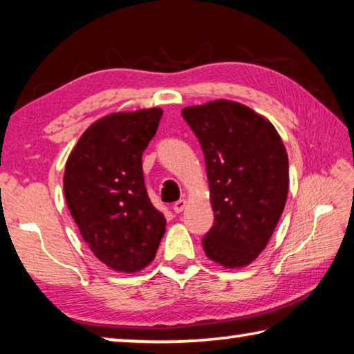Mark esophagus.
Returning <instances> with one entry per match:
<instances>
[{"label":"esophagus","mask_w":354,"mask_h":354,"mask_svg":"<svg viewBox=\"0 0 354 354\" xmlns=\"http://www.w3.org/2000/svg\"><path fill=\"white\" fill-rule=\"evenodd\" d=\"M185 206H187V201H185V200H178L175 205H173V211H175L176 214H179V212L184 211Z\"/></svg>","instance_id":"34e87169"}]
</instances>
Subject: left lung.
Returning <instances> with one entry per match:
<instances>
[{"instance_id":"1","label":"left lung","mask_w":354,"mask_h":354,"mask_svg":"<svg viewBox=\"0 0 354 354\" xmlns=\"http://www.w3.org/2000/svg\"><path fill=\"white\" fill-rule=\"evenodd\" d=\"M205 153L214 226L203 239L226 268L253 262L277 227L289 190V159L273 124L248 106L215 100L181 111Z\"/></svg>"}]
</instances>
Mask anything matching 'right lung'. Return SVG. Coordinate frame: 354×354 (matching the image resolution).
Here are the masks:
<instances>
[{
	"instance_id": "right-lung-1",
	"label": "right lung",
	"mask_w": 354,
	"mask_h": 354,
	"mask_svg": "<svg viewBox=\"0 0 354 354\" xmlns=\"http://www.w3.org/2000/svg\"><path fill=\"white\" fill-rule=\"evenodd\" d=\"M160 117V107L109 113L84 131L65 164L71 217L92 253L115 272L145 268L165 232L142 171V153Z\"/></svg>"
}]
</instances>
